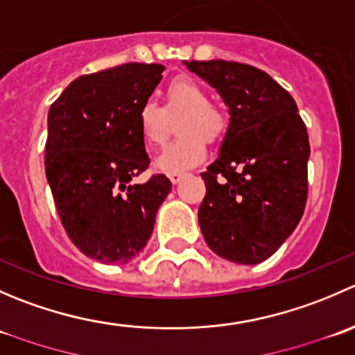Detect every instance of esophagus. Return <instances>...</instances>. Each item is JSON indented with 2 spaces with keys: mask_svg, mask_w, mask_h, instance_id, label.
<instances>
[{
  "mask_svg": "<svg viewBox=\"0 0 355 355\" xmlns=\"http://www.w3.org/2000/svg\"><path fill=\"white\" fill-rule=\"evenodd\" d=\"M184 177H185V173H180V171H178V173H170V180L173 185H177Z\"/></svg>",
  "mask_w": 355,
  "mask_h": 355,
  "instance_id": "obj_1",
  "label": "esophagus"
}]
</instances>
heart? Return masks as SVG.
I'll list each match as a JSON object with an SVG mask.
<instances>
[{
	"mask_svg": "<svg viewBox=\"0 0 355 355\" xmlns=\"http://www.w3.org/2000/svg\"><path fill=\"white\" fill-rule=\"evenodd\" d=\"M175 130L180 137L171 142L155 161L163 173H178L196 166L206 156V142H216L225 132V118L214 106L206 89L192 78H177L164 91V105L142 103L137 113L141 137L149 149L164 144L176 118Z\"/></svg>",
	"mask_w": 355,
	"mask_h": 355,
	"instance_id": "b5f03b06",
	"label": "heart"
}]
</instances>
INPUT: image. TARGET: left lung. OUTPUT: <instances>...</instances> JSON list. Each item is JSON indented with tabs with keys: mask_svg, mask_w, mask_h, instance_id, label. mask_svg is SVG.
I'll list each match as a JSON object with an SVG mask.
<instances>
[{
	"mask_svg": "<svg viewBox=\"0 0 355 355\" xmlns=\"http://www.w3.org/2000/svg\"><path fill=\"white\" fill-rule=\"evenodd\" d=\"M184 65L216 89L230 114L218 157L200 173V232L223 259L257 264L302 218L311 155L306 125L292 96L259 68L225 60Z\"/></svg>",
	"mask_w": 355,
	"mask_h": 355,
	"instance_id": "1",
	"label": "left lung"
}]
</instances>
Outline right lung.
I'll list each match as a JSON object with an SVG mask.
<instances>
[{
    "mask_svg": "<svg viewBox=\"0 0 355 355\" xmlns=\"http://www.w3.org/2000/svg\"><path fill=\"white\" fill-rule=\"evenodd\" d=\"M163 70L125 63L82 75L49 108L46 178L68 237L99 263L134 259L171 191L164 175L134 182L149 164L137 113Z\"/></svg>",
    "mask_w": 355,
    "mask_h": 355,
    "instance_id": "add662e5",
    "label": "right lung"
}]
</instances>
